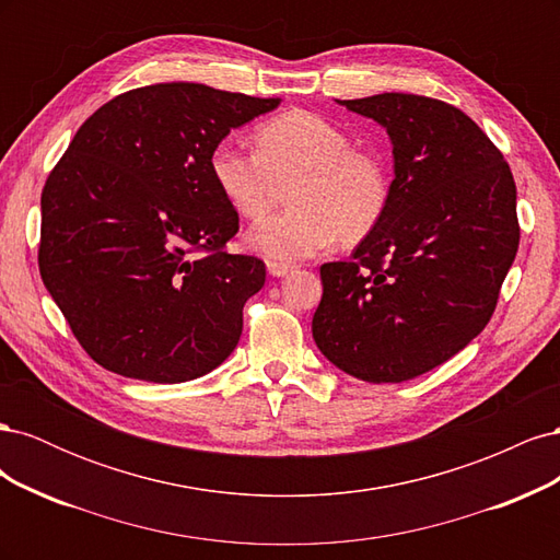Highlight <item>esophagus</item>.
Returning <instances> with one entry per match:
<instances>
[{"label":"esophagus","mask_w":560,"mask_h":560,"mask_svg":"<svg viewBox=\"0 0 560 560\" xmlns=\"http://www.w3.org/2000/svg\"><path fill=\"white\" fill-rule=\"evenodd\" d=\"M266 268H268V273L273 276V278H284L292 270L290 264H280V261H268Z\"/></svg>","instance_id":"esophagus-1"}]
</instances>
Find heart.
Returning <instances> with one entry per match:
<instances>
[{"label":"heart","mask_w":560,"mask_h":560,"mask_svg":"<svg viewBox=\"0 0 560 560\" xmlns=\"http://www.w3.org/2000/svg\"><path fill=\"white\" fill-rule=\"evenodd\" d=\"M257 147L219 140L210 175L229 208L259 219L290 184L287 208L245 233V247L266 261L292 264L315 257L336 241L354 245L374 233L389 206L385 161L352 147L329 118L294 109L257 128Z\"/></svg>","instance_id":"1"}]
</instances>
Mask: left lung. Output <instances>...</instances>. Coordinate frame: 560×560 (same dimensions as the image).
Segmentation results:
<instances>
[{
  "mask_svg": "<svg viewBox=\"0 0 560 560\" xmlns=\"http://www.w3.org/2000/svg\"><path fill=\"white\" fill-rule=\"evenodd\" d=\"M385 128L393 194L350 261L319 268V352L348 376L401 383L469 346L495 311L518 249L516 184L495 144L442 100H336Z\"/></svg>",
  "mask_w": 560,
  "mask_h": 560,
  "instance_id": "1",
  "label": "left lung"
}]
</instances>
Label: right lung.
Wrapping results in <instances>:
<instances>
[{
	"mask_svg": "<svg viewBox=\"0 0 560 560\" xmlns=\"http://www.w3.org/2000/svg\"><path fill=\"white\" fill-rule=\"evenodd\" d=\"M280 103L156 83L109 100L77 130L42 194L39 270L100 366L184 383L238 346L266 266L224 252L238 214L217 191L210 151Z\"/></svg>",
	"mask_w": 560,
	"mask_h": 560,
	"instance_id": "obj_1",
	"label": "right lung"
}]
</instances>
